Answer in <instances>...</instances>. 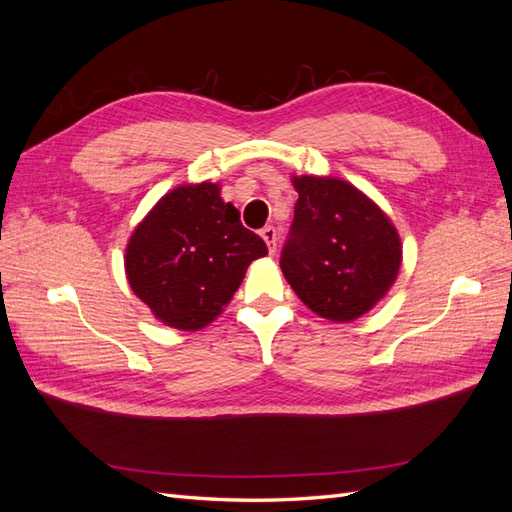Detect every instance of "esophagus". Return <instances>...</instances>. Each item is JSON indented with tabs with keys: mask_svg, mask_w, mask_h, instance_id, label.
I'll return each mask as SVG.
<instances>
[{
	"mask_svg": "<svg viewBox=\"0 0 512 512\" xmlns=\"http://www.w3.org/2000/svg\"><path fill=\"white\" fill-rule=\"evenodd\" d=\"M262 239H265L267 247H269V254H275V247H277V230L273 226H265L260 230Z\"/></svg>",
	"mask_w": 512,
	"mask_h": 512,
	"instance_id": "1",
	"label": "esophagus"
}]
</instances>
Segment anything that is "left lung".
Returning <instances> with one entry per match:
<instances>
[{
    "instance_id": "1",
    "label": "left lung",
    "mask_w": 512,
    "mask_h": 512,
    "mask_svg": "<svg viewBox=\"0 0 512 512\" xmlns=\"http://www.w3.org/2000/svg\"><path fill=\"white\" fill-rule=\"evenodd\" d=\"M294 190L299 200L280 256L288 284L322 318L363 316L397 277L395 226L346 181L294 177Z\"/></svg>"
}]
</instances>
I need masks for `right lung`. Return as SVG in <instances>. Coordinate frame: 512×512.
<instances>
[{"label":"right lung","instance_id":"1","mask_svg":"<svg viewBox=\"0 0 512 512\" xmlns=\"http://www.w3.org/2000/svg\"><path fill=\"white\" fill-rule=\"evenodd\" d=\"M267 243L247 230L213 183L168 192L126 250L134 294L168 327L196 331L222 314Z\"/></svg>","mask_w":512,"mask_h":512}]
</instances>
